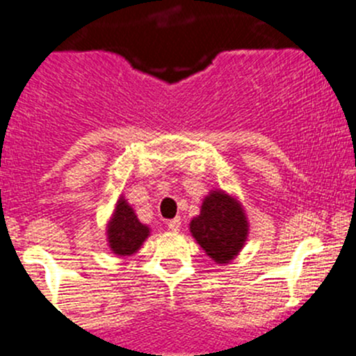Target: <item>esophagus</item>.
<instances>
[{
    "label": "esophagus",
    "instance_id": "esophagus-1",
    "mask_svg": "<svg viewBox=\"0 0 356 356\" xmlns=\"http://www.w3.org/2000/svg\"><path fill=\"white\" fill-rule=\"evenodd\" d=\"M167 227H168V229H170V231L177 232V231H179V229H181V218H172V220H168Z\"/></svg>",
    "mask_w": 356,
    "mask_h": 356
}]
</instances>
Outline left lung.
Returning <instances> with one entry per match:
<instances>
[{
    "label": "left lung",
    "mask_w": 356,
    "mask_h": 356,
    "mask_svg": "<svg viewBox=\"0 0 356 356\" xmlns=\"http://www.w3.org/2000/svg\"><path fill=\"white\" fill-rule=\"evenodd\" d=\"M248 220L243 204L222 189L204 196L201 211L189 224L193 238L217 264L238 257L248 239Z\"/></svg>",
    "instance_id": "1"
}]
</instances>
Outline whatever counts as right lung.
Listing matches in <instances>:
<instances>
[{"mask_svg":"<svg viewBox=\"0 0 356 356\" xmlns=\"http://www.w3.org/2000/svg\"><path fill=\"white\" fill-rule=\"evenodd\" d=\"M148 236V225L139 222L131 204L124 200V196H120L106 225V239H108L110 250L117 257H131L141 248Z\"/></svg>","mask_w":356,"mask_h":356,"instance_id":"1","label":"right lung"}]
</instances>
